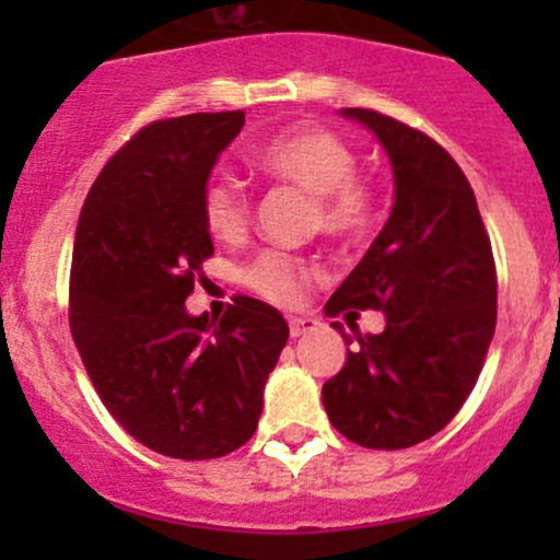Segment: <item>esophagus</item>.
<instances>
[{
    "mask_svg": "<svg viewBox=\"0 0 560 560\" xmlns=\"http://www.w3.org/2000/svg\"><path fill=\"white\" fill-rule=\"evenodd\" d=\"M316 327H319V322H316L314 316H292V319H290V336L301 338V336H306V332H314Z\"/></svg>",
    "mask_w": 560,
    "mask_h": 560,
    "instance_id": "1",
    "label": "esophagus"
}]
</instances>
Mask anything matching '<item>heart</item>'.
I'll list each match as a JSON object with an SVG mask.
<instances>
[{
  "label": "heart",
  "instance_id": "obj_1",
  "mask_svg": "<svg viewBox=\"0 0 560 560\" xmlns=\"http://www.w3.org/2000/svg\"><path fill=\"white\" fill-rule=\"evenodd\" d=\"M252 165L314 195V224L330 238L360 241L374 222V191L358 178V154L347 140L316 124L284 129L252 151ZM252 217V197L238 178L213 173L202 186V219L217 241H238ZM312 270L284 252H262L244 270L254 292L279 306L301 301Z\"/></svg>",
  "mask_w": 560,
  "mask_h": 560
}]
</instances>
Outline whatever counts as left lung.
<instances>
[{"instance_id": "left-lung-1", "label": "left lung", "mask_w": 560, "mask_h": 560, "mask_svg": "<svg viewBox=\"0 0 560 560\" xmlns=\"http://www.w3.org/2000/svg\"><path fill=\"white\" fill-rule=\"evenodd\" d=\"M385 149L395 180L387 224L325 314L385 312L322 385L332 428L371 450H404L442 431L468 398L495 330V265L466 175L436 140L395 118L343 107ZM355 312L352 313L351 308ZM343 341L341 322H332Z\"/></svg>"}]
</instances>
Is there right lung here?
<instances>
[{
    "label": "right lung",
    "mask_w": 560,
    "mask_h": 560,
    "mask_svg": "<svg viewBox=\"0 0 560 560\" xmlns=\"http://www.w3.org/2000/svg\"><path fill=\"white\" fill-rule=\"evenodd\" d=\"M241 129L244 110L140 129L89 189L72 246L70 330L94 389L129 436L180 460L254 436L290 338L284 316L254 298L213 322L184 306L213 254L202 186Z\"/></svg>",
    "instance_id": "right-lung-1"
}]
</instances>
